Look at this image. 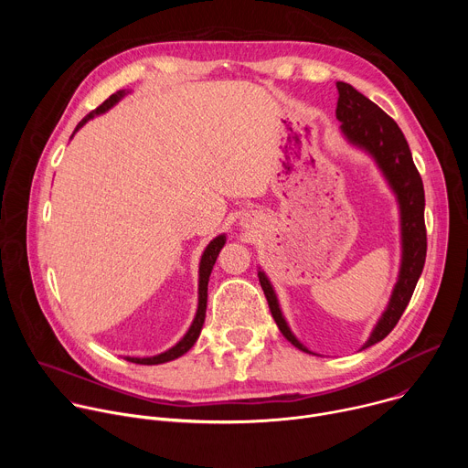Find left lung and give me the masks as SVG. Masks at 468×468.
I'll list each match as a JSON object with an SVG mask.
<instances>
[{
  "instance_id": "1",
  "label": "left lung",
  "mask_w": 468,
  "mask_h": 468,
  "mask_svg": "<svg viewBox=\"0 0 468 468\" xmlns=\"http://www.w3.org/2000/svg\"><path fill=\"white\" fill-rule=\"evenodd\" d=\"M337 90L339 101L335 114L341 122L343 137L348 141V144L372 157L388 188L396 196L399 209V246H402V259H399L398 280L394 283L385 311L376 322L370 337L361 346V350H365L383 341L392 331L399 316L406 311L417 282L422 274L426 261L424 185L413 163L410 144L398 123L374 101L357 92L352 85L339 81ZM257 276L283 337L298 350L313 354L305 345L298 341V337L289 327L269 276L264 274L262 269L257 271Z\"/></svg>"
}]
</instances>
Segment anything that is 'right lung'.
Returning a JSON list of instances; mask_svg holds the SVG:
<instances>
[{"label": "right lung", "mask_w": 468, "mask_h": 468, "mask_svg": "<svg viewBox=\"0 0 468 468\" xmlns=\"http://www.w3.org/2000/svg\"><path fill=\"white\" fill-rule=\"evenodd\" d=\"M127 92L125 90H118L116 94L109 96L98 109H94L90 114H87L76 127L74 135L76 133L89 122L92 120L94 116H100L103 112H107L109 109H112ZM74 135L70 139H74ZM226 244V233L215 237L204 250L202 253V259H199V271H197V309H196V314H194V320L190 324V327L186 329V333L183 335L181 341H177L172 348H168L166 352H161L157 356H152V357H123L131 363H137V365H161V363H168V361H174L177 357H181L183 354H186L194 343L197 341L199 333H202V327H204V322H206V309H207V285H209V276H211V271L213 266L217 262V257L220 253V250L224 248Z\"/></svg>", "instance_id": "1"}]
</instances>
